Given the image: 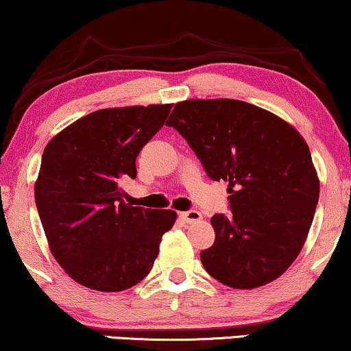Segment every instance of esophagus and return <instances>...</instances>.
Returning a JSON list of instances; mask_svg holds the SVG:
<instances>
[{
  "instance_id": "obj_1",
  "label": "esophagus",
  "mask_w": 351,
  "mask_h": 351,
  "mask_svg": "<svg viewBox=\"0 0 351 351\" xmlns=\"http://www.w3.org/2000/svg\"><path fill=\"white\" fill-rule=\"evenodd\" d=\"M179 217L186 223H195L199 222V220L203 219V215H201L198 210H185V213H179Z\"/></svg>"
}]
</instances>
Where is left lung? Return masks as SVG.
I'll return each mask as SVG.
<instances>
[{
    "instance_id": "8db88e82",
    "label": "left lung",
    "mask_w": 351,
    "mask_h": 351,
    "mask_svg": "<svg viewBox=\"0 0 351 351\" xmlns=\"http://www.w3.org/2000/svg\"><path fill=\"white\" fill-rule=\"evenodd\" d=\"M166 124L210 179L228 182L232 215L210 219L215 241L201 252L206 271L234 289L280 278L304 247L319 198L304 137L276 114L234 99L184 100Z\"/></svg>"
}]
</instances>
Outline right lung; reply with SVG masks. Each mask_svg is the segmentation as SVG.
<instances>
[{"label": "right lung", "mask_w": 351, "mask_h": 351, "mask_svg": "<svg viewBox=\"0 0 351 351\" xmlns=\"http://www.w3.org/2000/svg\"><path fill=\"white\" fill-rule=\"evenodd\" d=\"M172 104L97 110L47 143L35 201L47 243L71 280L102 292L126 291L150 273L174 210L123 201L136 158L165 124Z\"/></svg>", "instance_id": "right-lung-1"}]
</instances>
